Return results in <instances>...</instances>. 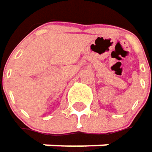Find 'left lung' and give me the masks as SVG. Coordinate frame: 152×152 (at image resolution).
I'll return each mask as SVG.
<instances>
[{
    "instance_id": "1",
    "label": "left lung",
    "mask_w": 152,
    "mask_h": 152,
    "mask_svg": "<svg viewBox=\"0 0 152 152\" xmlns=\"http://www.w3.org/2000/svg\"><path fill=\"white\" fill-rule=\"evenodd\" d=\"M151 81H152V72H151Z\"/></svg>"
}]
</instances>
